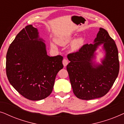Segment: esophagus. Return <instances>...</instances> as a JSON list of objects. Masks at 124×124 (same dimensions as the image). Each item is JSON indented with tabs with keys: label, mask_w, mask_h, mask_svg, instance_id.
<instances>
[{
	"label": "esophagus",
	"mask_w": 124,
	"mask_h": 124,
	"mask_svg": "<svg viewBox=\"0 0 124 124\" xmlns=\"http://www.w3.org/2000/svg\"><path fill=\"white\" fill-rule=\"evenodd\" d=\"M62 64H63V65L64 67H66L68 65V61L67 59H64L63 60H62Z\"/></svg>",
	"instance_id": "esophagus-1"
}]
</instances>
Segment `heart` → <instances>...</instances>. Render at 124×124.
<instances>
[{"mask_svg":"<svg viewBox=\"0 0 124 124\" xmlns=\"http://www.w3.org/2000/svg\"><path fill=\"white\" fill-rule=\"evenodd\" d=\"M73 37L72 35H67L65 36L59 37L56 39V42L57 44H59L60 46H65L67 44L70 43L72 41ZM84 42V38L82 37H79L74 40L72 44V48L73 50L74 51H77L78 50L79 48L82 47ZM51 46L52 48H55V46L54 44L51 43Z\"/></svg>","mask_w":124,"mask_h":124,"instance_id":"obj_1","label":"heart"}]
</instances>
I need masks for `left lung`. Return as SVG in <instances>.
<instances>
[{"instance_id": "left-lung-1", "label": "left lung", "mask_w": 124, "mask_h": 124, "mask_svg": "<svg viewBox=\"0 0 124 124\" xmlns=\"http://www.w3.org/2000/svg\"><path fill=\"white\" fill-rule=\"evenodd\" d=\"M103 45L106 56L102 64L92 62L98 46ZM67 66L70 82L75 95L82 100L104 96L113 86L119 72L118 50L114 40L106 30L100 28L94 44H85L78 51L67 56Z\"/></svg>"}]
</instances>
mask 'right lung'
Wrapping results in <instances>:
<instances>
[{
    "instance_id": "obj_1",
    "label": "right lung",
    "mask_w": 124,
    "mask_h": 124,
    "mask_svg": "<svg viewBox=\"0 0 124 124\" xmlns=\"http://www.w3.org/2000/svg\"><path fill=\"white\" fill-rule=\"evenodd\" d=\"M31 25L22 29L8 48L6 73L11 85L22 96L39 101L52 93L55 79L62 69V56L47 55L45 43Z\"/></svg>"
}]
</instances>
